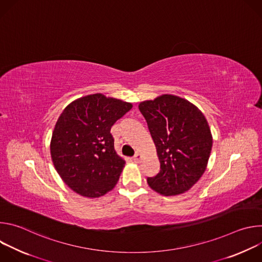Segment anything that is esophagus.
<instances>
[{
    "mask_svg": "<svg viewBox=\"0 0 262 262\" xmlns=\"http://www.w3.org/2000/svg\"><path fill=\"white\" fill-rule=\"evenodd\" d=\"M133 160H134V162H135V163H140V162L142 161V155H141V154H139V152H137V154L134 156Z\"/></svg>",
    "mask_w": 262,
    "mask_h": 262,
    "instance_id": "obj_1",
    "label": "esophagus"
}]
</instances>
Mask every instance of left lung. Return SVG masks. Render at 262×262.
I'll return each mask as SVG.
<instances>
[{
	"instance_id": "left-lung-1",
	"label": "left lung",
	"mask_w": 262,
	"mask_h": 262,
	"mask_svg": "<svg viewBox=\"0 0 262 262\" xmlns=\"http://www.w3.org/2000/svg\"><path fill=\"white\" fill-rule=\"evenodd\" d=\"M157 146L160 172L148 177L156 192L173 196L189 191L204 173L212 137L202 112L190 101L165 94L139 104Z\"/></svg>"
}]
</instances>
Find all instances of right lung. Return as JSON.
<instances>
[{
  "mask_svg": "<svg viewBox=\"0 0 262 262\" xmlns=\"http://www.w3.org/2000/svg\"><path fill=\"white\" fill-rule=\"evenodd\" d=\"M132 106L97 93L77 99L62 112L52 136L51 155L71 190L95 198L116 185L125 161L115 151L111 128Z\"/></svg>",
  "mask_w": 262,
  "mask_h": 262,
  "instance_id": "right-lung-1",
  "label": "right lung"
}]
</instances>
